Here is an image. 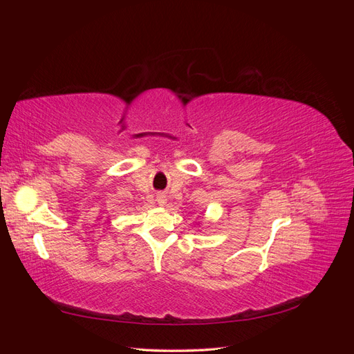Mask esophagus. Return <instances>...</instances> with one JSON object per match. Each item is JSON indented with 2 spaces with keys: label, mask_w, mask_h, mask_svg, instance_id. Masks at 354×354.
Wrapping results in <instances>:
<instances>
[{
  "label": "esophagus",
  "mask_w": 354,
  "mask_h": 354,
  "mask_svg": "<svg viewBox=\"0 0 354 354\" xmlns=\"http://www.w3.org/2000/svg\"><path fill=\"white\" fill-rule=\"evenodd\" d=\"M156 201H158L159 205H165V203H167V199H165L164 195H158V196H156Z\"/></svg>",
  "instance_id": "esophagus-1"
}]
</instances>
